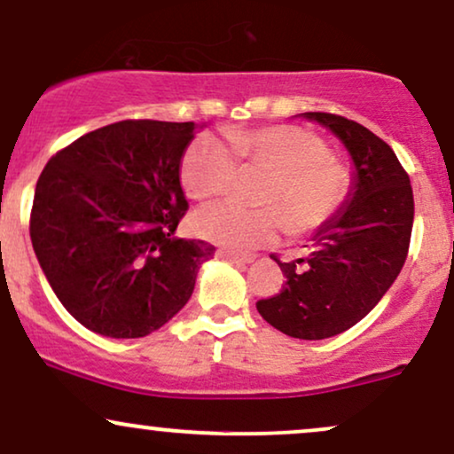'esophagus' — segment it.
I'll return each mask as SVG.
<instances>
[{
  "label": "esophagus",
  "instance_id": "esophagus-1",
  "mask_svg": "<svg viewBox=\"0 0 454 454\" xmlns=\"http://www.w3.org/2000/svg\"><path fill=\"white\" fill-rule=\"evenodd\" d=\"M218 257L231 261V263H236V265L253 263V257H250V254H238V253H231V250H218Z\"/></svg>",
  "mask_w": 454,
  "mask_h": 454
}]
</instances>
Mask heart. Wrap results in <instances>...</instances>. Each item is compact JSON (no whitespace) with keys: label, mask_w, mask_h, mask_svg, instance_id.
<instances>
[{"label":"heart","mask_w":454,"mask_h":454,"mask_svg":"<svg viewBox=\"0 0 454 454\" xmlns=\"http://www.w3.org/2000/svg\"><path fill=\"white\" fill-rule=\"evenodd\" d=\"M270 169L261 201L270 206L247 207L218 201L195 215L197 236L233 253L274 242L282 231L308 233L332 221L348 193V169L327 153L317 133L297 125H265L231 129L225 142L204 133L186 146L180 180L186 195L210 200L225 193L238 164Z\"/></svg>","instance_id":"heart-1"}]
</instances>
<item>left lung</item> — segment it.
Returning a JSON list of instances; mask_svg holds the SVG:
<instances>
[{"instance_id": "left-lung-1", "label": "left lung", "mask_w": 454, "mask_h": 454, "mask_svg": "<svg viewBox=\"0 0 454 454\" xmlns=\"http://www.w3.org/2000/svg\"><path fill=\"white\" fill-rule=\"evenodd\" d=\"M344 144L353 178L344 204L312 236L303 259L278 261L285 286L257 310L300 340L332 338L356 325L391 289L406 261L414 223L408 174L385 140L359 122L303 112Z\"/></svg>"}]
</instances>
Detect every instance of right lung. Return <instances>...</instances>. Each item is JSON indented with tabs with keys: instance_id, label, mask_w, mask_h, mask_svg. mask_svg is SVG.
I'll use <instances>...</instances> for the list:
<instances>
[{
	"instance_id": "right-lung-1",
	"label": "right lung",
	"mask_w": 454,
	"mask_h": 454,
	"mask_svg": "<svg viewBox=\"0 0 454 454\" xmlns=\"http://www.w3.org/2000/svg\"><path fill=\"white\" fill-rule=\"evenodd\" d=\"M204 127V125H201ZM195 122L121 121L84 133L42 169L31 244L59 301L106 338H144L184 308L204 239L176 238Z\"/></svg>"
}]
</instances>
